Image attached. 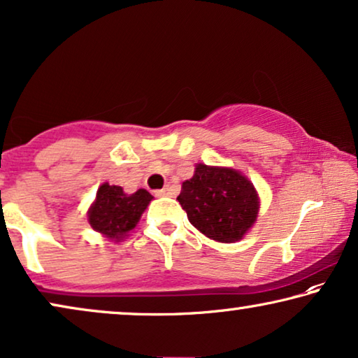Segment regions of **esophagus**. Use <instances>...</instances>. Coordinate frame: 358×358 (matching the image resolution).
Masks as SVG:
<instances>
[{
	"label": "esophagus",
	"mask_w": 358,
	"mask_h": 358,
	"mask_svg": "<svg viewBox=\"0 0 358 358\" xmlns=\"http://www.w3.org/2000/svg\"><path fill=\"white\" fill-rule=\"evenodd\" d=\"M169 194H170L169 186H167V188H162V189L155 191V196H157V198H164V196H169Z\"/></svg>",
	"instance_id": "1"
}]
</instances>
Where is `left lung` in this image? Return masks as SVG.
<instances>
[{"label": "left lung", "instance_id": "8db88e82", "mask_svg": "<svg viewBox=\"0 0 358 358\" xmlns=\"http://www.w3.org/2000/svg\"><path fill=\"white\" fill-rule=\"evenodd\" d=\"M178 203L188 220L208 238L234 243L256 222L259 198L251 181L235 169L198 164L183 181Z\"/></svg>", "mask_w": 358, "mask_h": 358}]
</instances>
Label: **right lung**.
<instances>
[{"instance_id":"obj_1","label":"right lung","mask_w":358,"mask_h":358,"mask_svg":"<svg viewBox=\"0 0 358 358\" xmlns=\"http://www.w3.org/2000/svg\"><path fill=\"white\" fill-rule=\"evenodd\" d=\"M150 201L152 194L145 189L127 194L122 186L103 183L87 213L90 227L110 240H123L139 222Z\"/></svg>"}]
</instances>
